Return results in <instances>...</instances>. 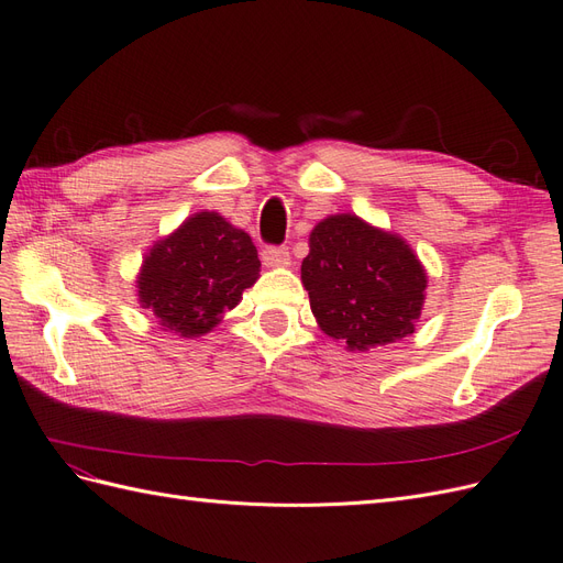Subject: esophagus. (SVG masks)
<instances>
[{
    "label": "esophagus",
    "instance_id": "esophagus-1",
    "mask_svg": "<svg viewBox=\"0 0 563 563\" xmlns=\"http://www.w3.org/2000/svg\"><path fill=\"white\" fill-rule=\"evenodd\" d=\"M263 265L265 267H288L291 265V255H288V249L284 246H269L263 251Z\"/></svg>",
    "mask_w": 563,
    "mask_h": 563
}]
</instances>
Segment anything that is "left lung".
Segmentation results:
<instances>
[{"instance_id":"left-lung-1","label":"left lung","mask_w":563,"mask_h":563,"mask_svg":"<svg viewBox=\"0 0 563 563\" xmlns=\"http://www.w3.org/2000/svg\"><path fill=\"white\" fill-rule=\"evenodd\" d=\"M300 279L319 329L347 352L411 335L428 288V272L411 244L354 213L319 220Z\"/></svg>"}]
</instances>
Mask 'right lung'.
<instances>
[{
	"mask_svg": "<svg viewBox=\"0 0 563 563\" xmlns=\"http://www.w3.org/2000/svg\"><path fill=\"white\" fill-rule=\"evenodd\" d=\"M261 277L251 236L216 211H199L152 244L135 277L141 308L178 338L213 331Z\"/></svg>",
	"mask_w": 563,
	"mask_h": 563,
	"instance_id": "1",
	"label": "right lung"
}]
</instances>
